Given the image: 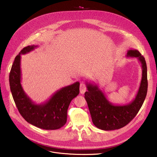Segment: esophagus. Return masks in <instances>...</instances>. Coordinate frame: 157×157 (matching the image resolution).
Instances as JSON below:
<instances>
[{
  "instance_id": "obj_1",
  "label": "esophagus",
  "mask_w": 157,
  "mask_h": 157,
  "mask_svg": "<svg viewBox=\"0 0 157 157\" xmlns=\"http://www.w3.org/2000/svg\"><path fill=\"white\" fill-rule=\"evenodd\" d=\"M86 86L85 85V84L84 83H81L80 84V86H79V91H80V93L81 94H85V92H86Z\"/></svg>"
}]
</instances>
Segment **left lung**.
Here are the masks:
<instances>
[{
  "instance_id": "left-lung-1",
  "label": "left lung",
  "mask_w": 157,
  "mask_h": 157,
  "mask_svg": "<svg viewBox=\"0 0 157 157\" xmlns=\"http://www.w3.org/2000/svg\"><path fill=\"white\" fill-rule=\"evenodd\" d=\"M127 57H136L141 63L142 79L134 99L126 105H114L97 85L86 82L85 98L92 122L98 128L113 130L121 128L136 116L145 100L147 90V66L143 56L137 49L128 50Z\"/></svg>"
}]
</instances>
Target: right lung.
I'll return each mask as SVG.
<instances>
[{"mask_svg": "<svg viewBox=\"0 0 157 157\" xmlns=\"http://www.w3.org/2000/svg\"><path fill=\"white\" fill-rule=\"evenodd\" d=\"M37 47L28 46L15 57L10 74V85L15 104L22 117L28 123L44 130H56L67 122V114L71 101L79 94V83L76 82L57 91L46 102L36 104L24 92L21 84V55Z\"/></svg>", "mask_w": 157, "mask_h": 157, "instance_id": "obj_1", "label": "right lung"}]
</instances>
